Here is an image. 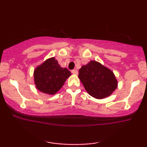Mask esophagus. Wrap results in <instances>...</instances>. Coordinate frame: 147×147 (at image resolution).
Instances as JSON below:
<instances>
[{
    "instance_id": "esophagus-1",
    "label": "esophagus",
    "mask_w": 147,
    "mask_h": 147,
    "mask_svg": "<svg viewBox=\"0 0 147 147\" xmlns=\"http://www.w3.org/2000/svg\"><path fill=\"white\" fill-rule=\"evenodd\" d=\"M71 73L73 74H74V75H78V71L77 69H73L71 71Z\"/></svg>"
}]
</instances>
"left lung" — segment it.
Here are the masks:
<instances>
[{
    "label": "left lung",
    "mask_w": 147,
    "mask_h": 147,
    "mask_svg": "<svg viewBox=\"0 0 147 147\" xmlns=\"http://www.w3.org/2000/svg\"><path fill=\"white\" fill-rule=\"evenodd\" d=\"M78 78L88 93L96 99L108 97L118 86L113 71L96 61L82 65Z\"/></svg>",
    "instance_id": "obj_1"
}]
</instances>
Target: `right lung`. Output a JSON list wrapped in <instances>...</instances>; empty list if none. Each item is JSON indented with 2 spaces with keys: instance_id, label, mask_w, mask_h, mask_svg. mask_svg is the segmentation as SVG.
Returning a JSON list of instances; mask_svg holds the SVG:
<instances>
[{
  "instance_id": "right-lung-1",
  "label": "right lung",
  "mask_w": 147,
  "mask_h": 147,
  "mask_svg": "<svg viewBox=\"0 0 147 147\" xmlns=\"http://www.w3.org/2000/svg\"><path fill=\"white\" fill-rule=\"evenodd\" d=\"M71 72L61 67L55 57L46 59L34 70L36 88L43 93L54 95L62 88Z\"/></svg>"
}]
</instances>
